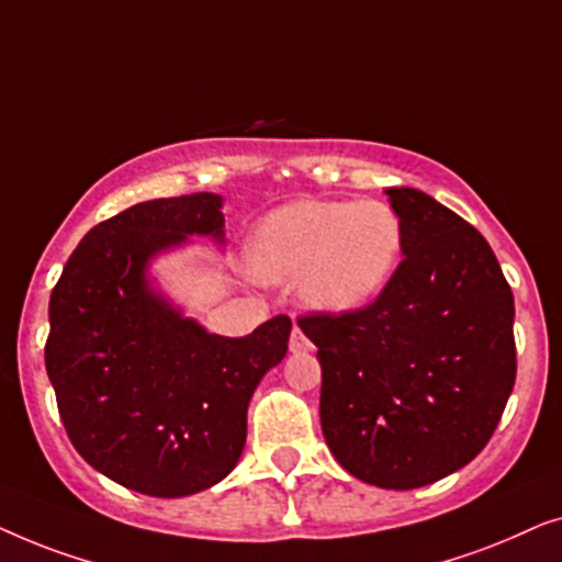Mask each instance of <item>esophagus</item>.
Masks as SVG:
<instances>
[{
  "mask_svg": "<svg viewBox=\"0 0 562 562\" xmlns=\"http://www.w3.org/2000/svg\"><path fill=\"white\" fill-rule=\"evenodd\" d=\"M289 350H291V352H306V350H312V342H310V337H306V335H304L302 329H299V327L291 329Z\"/></svg>",
  "mask_w": 562,
  "mask_h": 562,
  "instance_id": "obj_1",
  "label": "esophagus"
}]
</instances>
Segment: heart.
I'll list each match as a JSON object with an SVG mask.
<instances>
[{"mask_svg": "<svg viewBox=\"0 0 562 562\" xmlns=\"http://www.w3.org/2000/svg\"><path fill=\"white\" fill-rule=\"evenodd\" d=\"M404 256V225L386 202L304 199L252 227L245 263L263 283L299 281V299L319 314L371 304Z\"/></svg>", "mask_w": 562, "mask_h": 562, "instance_id": "obj_1", "label": "heart"}]
</instances>
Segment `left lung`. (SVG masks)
<instances>
[{
  "instance_id": "1",
  "label": "left lung",
  "mask_w": 562,
  "mask_h": 562,
  "mask_svg": "<svg viewBox=\"0 0 562 562\" xmlns=\"http://www.w3.org/2000/svg\"><path fill=\"white\" fill-rule=\"evenodd\" d=\"M386 196L404 260L373 304L306 314L319 419L345 471L379 488L427 486L471 463L517 379L514 296L479 229L419 189Z\"/></svg>"
}]
</instances>
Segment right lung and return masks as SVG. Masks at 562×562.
Listing matches in <instances>:
<instances>
[{"instance_id":"right-lung-1","label":"right lung","mask_w":562,"mask_h":562,"mask_svg":"<svg viewBox=\"0 0 562 562\" xmlns=\"http://www.w3.org/2000/svg\"><path fill=\"white\" fill-rule=\"evenodd\" d=\"M191 235L225 243L222 196L153 199L91 227L50 294L45 371L74 448L120 486L191 496L237 465L248 404L289 350L291 319L245 337L199 325L148 268Z\"/></svg>"}]
</instances>
